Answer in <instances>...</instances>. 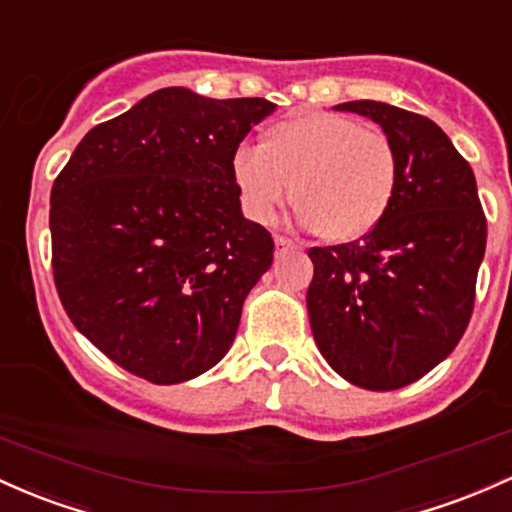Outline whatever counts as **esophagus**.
Segmentation results:
<instances>
[{"mask_svg":"<svg viewBox=\"0 0 512 512\" xmlns=\"http://www.w3.org/2000/svg\"><path fill=\"white\" fill-rule=\"evenodd\" d=\"M295 249V244H292L290 239H285V237H275V254H285V251H292Z\"/></svg>","mask_w":512,"mask_h":512,"instance_id":"1","label":"esophagus"}]
</instances>
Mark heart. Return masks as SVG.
Segmentation results:
<instances>
[{"mask_svg": "<svg viewBox=\"0 0 512 512\" xmlns=\"http://www.w3.org/2000/svg\"><path fill=\"white\" fill-rule=\"evenodd\" d=\"M232 181L249 220L271 225L290 198L297 222L350 244L382 225L399 191V154L380 130L338 113H300L232 154Z\"/></svg>", "mask_w": 512, "mask_h": 512, "instance_id": "obj_1", "label": "heart"}]
</instances>
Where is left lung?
I'll return each mask as SVG.
<instances>
[{
  "mask_svg": "<svg viewBox=\"0 0 512 512\" xmlns=\"http://www.w3.org/2000/svg\"><path fill=\"white\" fill-rule=\"evenodd\" d=\"M333 108L370 118L392 140L399 191L375 232L309 249V324L343 380L389 392L428 375L467 329L486 217L472 166L433 120L382 101Z\"/></svg>",
  "mask_w": 512,
  "mask_h": 512,
  "instance_id": "1",
  "label": "left lung"
}]
</instances>
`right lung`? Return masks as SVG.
<instances>
[{"mask_svg": "<svg viewBox=\"0 0 512 512\" xmlns=\"http://www.w3.org/2000/svg\"><path fill=\"white\" fill-rule=\"evenodd\" d=\"M273 111L266 99L159 89L86 132L55 179L57 295L123 370L179 384L227 355L273 263L271 232L241 212L232 154Z\"/></svg>", "mask_w": 512, "mask_h": 512, "instance_id": "1", "label": "right lung"}]
</instances>
